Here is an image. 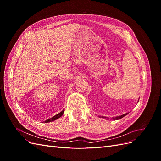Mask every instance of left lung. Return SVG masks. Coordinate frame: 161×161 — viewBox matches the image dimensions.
I'll use <instances>...</instances> for the list:
<instances>
[{
	"mask_svg": "<svg viewBox=\"0 0 161 161\" xmlns=\"http://www.w3.org/2000/svg\"><path fill=\"white\" fill-rule=\"evenodd\" d=\"M128 113H127V114H124V115H121V116H119V117H116L115 118H113L114 120L115 119H121V118H124V116H125L126 115H127ZM101 118H105V119H108L107 118V117H103V116H101Z\"/></svg>",
	"mask_w": 161,
	"mask_h": 161,
	"instance_id": "left-lung-1",
	"label": "left lung"
}]
</instances>
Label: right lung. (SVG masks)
I'll return each instance as SVG.
<instances>
[{
	"label": "right lung",
	"instance_id": "1",
	"mask_svg": "<svg viewBox=\"0 0 161 161\" xmlns=\"http://www.w3.org/2000/svg\"><path fill=\"white\" fill-rule=\"evenodd\" d=\"M64 109L62 111H61L60 113L58 114H57V115H56L55 116L52 117V118H50V119H48L46 120V121H45V122H46V123H48V122H50V121H54V120H56V119H58V118H60V117L63 115V114H64Z\"/></svg>",
	"mask_w": 161,
	"mask_h": 161
}]
</instances>
